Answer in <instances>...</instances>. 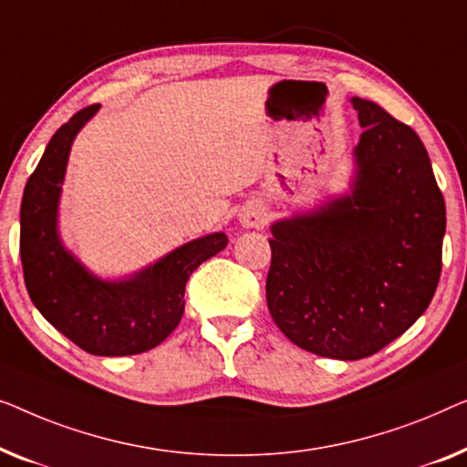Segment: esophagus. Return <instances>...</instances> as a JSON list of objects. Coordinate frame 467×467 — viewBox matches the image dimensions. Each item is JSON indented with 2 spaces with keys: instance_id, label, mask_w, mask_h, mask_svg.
I'll list each match as a JSON object with an SVG mask.
<instances>
[{
  "instance_id": "1",
  "label": "esophagus",
  "mask_w": 467,
  "mask_h": 467,
  "mask_svg": "<svg viewBox=\"0 0 467 467\" xmlns=\"http://www.w3.org/2000/svg\"><path fill=\"white\" fill-rule=\"evenodd\" d=\"M241 224L245 228H262L266 224V212L260 205H249L239 215Z\"/></svg>"
}]
</instances>
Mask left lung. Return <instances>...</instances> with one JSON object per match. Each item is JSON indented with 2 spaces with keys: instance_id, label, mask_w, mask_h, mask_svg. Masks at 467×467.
Here are the masks:
<instances>
[{
  "instance_id": "left-lung-1",
  "label": "left lung",
  "mask_w": 467,
  "mask_h": 467,
  "mask_svg": "<svg viewBox=\"0 0 467 467\" xmlns=\"http://www.w3.org/2000/svg\"><path fill=\"white\" fill-rule=\"evenodd\" d=\"M359 135L349 190L271 224L266 302L315 356L362 359L425 313L442 268L446 207L428 150L374 101L351 97Z\"/></svg>"
}]
</instances>
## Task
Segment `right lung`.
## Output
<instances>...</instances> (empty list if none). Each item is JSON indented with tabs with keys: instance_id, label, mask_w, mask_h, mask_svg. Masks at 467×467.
Returning a JSON list of instances; mask_svg holds the SVG:
<instances>
[{
	"instance_id": "add662e5",
	"label": "right lung",
	"mask_w": 467,
	"mask_h": 467,
	"mask_svg": "<svg viewBox=\"0 0 467 467\" xmlns=\"http://www.w3.org/2000/svg\"><path fill=\"white\" fill-rule=\"evenodd\" d=\"M101 105L78 111L52 135L21 202V260L29 298L46 321L93 356L118 358L154 349L183 315L188 277L228 245L212 233L171 249L120 279H103L65 247L58 207L69 152Z\"/></svg>"
}]
</instances>
